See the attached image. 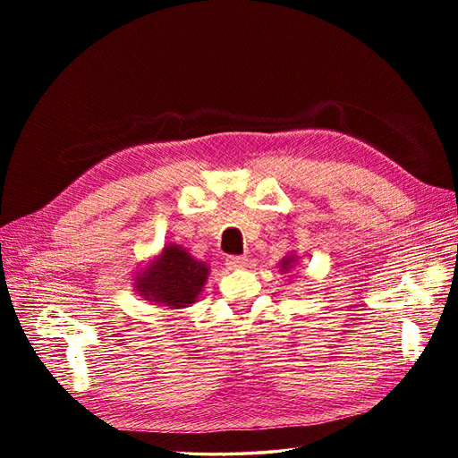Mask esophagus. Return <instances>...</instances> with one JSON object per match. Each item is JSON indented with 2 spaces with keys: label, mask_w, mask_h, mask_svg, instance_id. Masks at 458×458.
I'll list each match as a JSON object with an SVG mask.
<instances>
[{
  "label": "esophagus",
  "mask_w": 458,
  "mask_h": 458,
  "mask_svg": "<svg viewBox=\"0 0 458 458\" xmlns=\"http://www.w3.org/2000/svg\"><path fill=\"white\" fill-rule=\"evenodd\" d=\"M248 263V258L246 256H229L227 258V266L231 267V269H234V267H244Z\"/></svg>",
  "instance_id": "34e87169"
}]
</instances>
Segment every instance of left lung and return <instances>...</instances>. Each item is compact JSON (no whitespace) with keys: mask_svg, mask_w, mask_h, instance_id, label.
<instances>
[{"mask_svg":"<svg viewBox=\"0 0 458 458\" xmlns=\"http://www.w3.org/2000/svg\"><path fill=\"white\" fill-rule=\"evenodd\" d=\"M298 259H296V256L294 254H290V256H286V258H283L281 259V263H279V267H281V271L283 273H286L288 269H293L294 267V263H296Z\"/></svg>","mask_w":458,"mask_h":458,"instance_id":"8db88e82","label":"left lung"}]
</instances>
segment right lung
Listing matches in <instances>:
<instances>
[{
  "label": "right lung",
  "instance_id": "add662e5",
  "mask_svg": "<svg viewBox=\"0 0 458 458\" xmlns=\"http://www.w3.org/2000/svg\"><path fill=\"white\" fill-rule=\"evenodd\" d=\"M210 267L192 258L183 246L165 244L162 254L135 276L137 294L170 310L195 303Z\"/></svg>",
  "mask_w": 458,
  "mask_h": 458
}]
</instances>
